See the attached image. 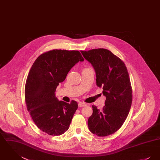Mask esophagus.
Masks as SVG:
<instances>
[{"mask_svg":"<svg viewBox=\"0 0 160 160\" xmlns=\"http://www.w3.org/2000/svg\"><path fill=\"white\" fill-rule=\"evenodd\" d=\"M86 106V104L83 103V102H80L78 103V107H84Z\"/></svg>","mask_w":160,"mask_h":160,"instance_id":"1","label":"esophagus"}]
</instances>
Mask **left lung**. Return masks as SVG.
<instances>
[{
  "mask_svg": "<svg viewBox=\"0 0 160 160\" xmlns=\"http://www.w3.org/2000/svg\"><path fill=\"white\" fill-rule=\"evenodd\" d=\"M96 74L97 86L106 97L102 110L93 105V113L88 124L93 134L104 137L112 134L122 127L132 103V88L127 68L123 61L104 48L82 51Z\"/></svg>",
  "mask_w": 160,
  "mask_h": 160,
  "instance_id": "1",
  "label": "left lung"
}]
</instances>
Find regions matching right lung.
I'll return each mask as SVG.
<instances>
[{"mask_svg": "<svg viewBox=\"0 0 160 160\" xmlns=\"http://www.w3.org/2000/svg\"><path fill=\"white\" fill-rule=\"evenodd\" d=\"M83 61L77 50H53L41 54L33 63L25 85V101L33 122L43 132L60 136L68 129L78 104L59 101L55 92L70 69Z\"/></svg>", "mask_w": 160, "mask_h": 160, "instance_id": "add662e5", "label": "right lung"}]
</instances>
